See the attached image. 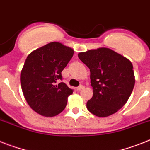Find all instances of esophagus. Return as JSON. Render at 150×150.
Masks as SVG:
<instances>
[{"label": "esophagus", "instance_id": "obj_1", "mask_svg": "<svg viewBox=\"0 0 150 150\" xmlns=\"http://www.w3.org/2000/svg\"><path fill=\"white\" fill-rule=\"evenodd\" d=\"M83 88H84V86H83L82 85H79V86L77 88V91H81V89H83Z\"/></svg>", "mask_w": 150, "mask_h": 150}]
</instances>
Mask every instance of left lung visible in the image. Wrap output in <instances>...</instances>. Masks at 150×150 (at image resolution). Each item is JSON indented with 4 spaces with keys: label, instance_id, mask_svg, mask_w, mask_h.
I'll return each instance as SVG.
<instances>
[{
    "label": "left lung",
    "instance_id": "8db88e82",
    "mask_svg": "<svg viewBox=\"0 0 150 150\" xmlns=\"http://www.w3.org/2000/svg\"><path fill=\"white\" fill-rule=\"evenodd\" d=\"M89 68L93 97L87 102L94 115L105 117L117 112L129 99L135 84L131 62L108 48L78 55Z\"/></svg>",
    "mask_w": 150,
    "mask_h": 150
}]
</instances>
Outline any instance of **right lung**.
Listing matches in <instances>:
<instances>
[{"mask_svg":"<svg viewBox=\"0 0 150 150\" xmlns=\"http://www.w3.org/2000/svg\"><path fill=\"white\" fill-rule=\"evenodd\" d=\"M73 54L71 48L52 42L26 58L21 73V88L26 102L40 115L54 117L66 107L73 90L60 80Z\"/></svg>","mask_w":150,"mask_h":150,"instance_id":"right-lung-1","label":"right lung"}]
</instances>
